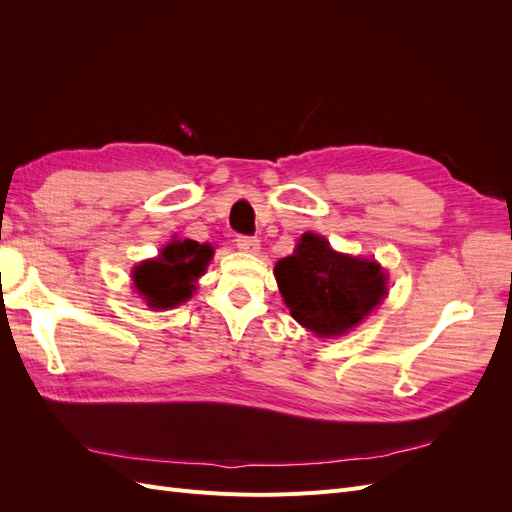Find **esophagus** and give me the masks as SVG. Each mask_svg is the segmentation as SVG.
<instances>
[{
    "instance_id": "1",
    "label": "esophagus",
    "mask_w": 512,
    "mask_h": 512,
    "mask_svg": "<svg viewBox=\"0 0 512 512\" xmlns=\"http://www.w3.org/2000/svg\"><path fill=\"white\" fill-rule=\"evenodd\" d=\"M237 247L241 252H250V254H256L260 250V241L256 237H247V235H239L237 239Z\"/></svg>"
}]
</instances>
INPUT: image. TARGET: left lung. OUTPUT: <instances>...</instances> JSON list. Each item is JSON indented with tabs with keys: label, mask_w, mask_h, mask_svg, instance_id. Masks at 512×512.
<instances>
[{
	"label": "left lung",
	"mask_w": 512,
	"mask_h": 512,
	"mask_svg": "<svg viewBox=\"0 0 512 512\" xmlns=\"http://www.w3.org/2000/svg\"><path fill=\"white\" fill-rule=\"evenodd\" d=\"M275 280L292 318L320 337L356 327L389 292L374 260L337 254L314 232H305L294 254L277 262Z\"/></svg>",
	"instance_id": "1"
}]
</instances>
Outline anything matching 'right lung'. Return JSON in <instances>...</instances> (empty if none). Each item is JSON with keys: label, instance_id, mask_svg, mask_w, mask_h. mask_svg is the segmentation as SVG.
Wrapping results in <instances>:
<instances>
[{"label": "right lung", "instance_id": "right-lung-1", "mask_svg": "<svg viewBox=\"0 0 512 512\" xmlns=\"http://www.w3.org/2000/svg\"><path fill=\"white\" fill-rule=\"evenodd\" d=\"M211 256L209 245L192 239L170 241L156 260H147L134 269V286L149 307H175L192 297L196 277L203 275Z\"/></svg>", "mask_w": 512, "mask_h": 512}]
</instances>
